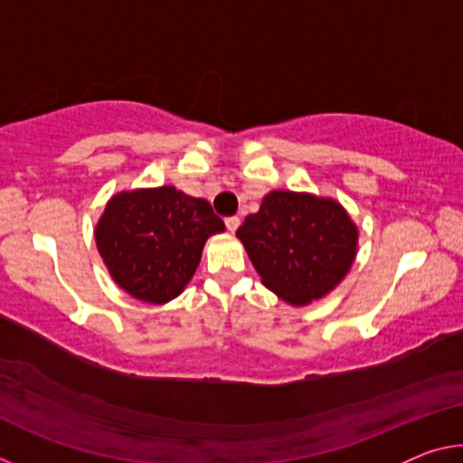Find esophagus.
<instances>
[{"label":"esophagus","instance_id":"1","mask_svg":"<svg viewBox=\"0 0 463 463\" xmlns=\"http://www.w3.org/2000/svg\"><path fill=\"white\" fill-rule=\"evenodd\" d=\"M224 224H226V229H229L231 232H234V231H237V229H239V224H241V221H239V218H237V216H231V218H226V221H224Z\"/></svg>","mask_w":463,"mask_h":463}]
</instances>
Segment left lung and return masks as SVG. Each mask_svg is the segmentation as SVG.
I'll use <instances>...</instances> for the list:
<instances>
[{"label": "left lung", "mask_w": 463, "mask_h": 463, "mask_svg": "<svg viewBox=\"0 0 463 463\" xmlns=\"http://www.w3.org/2000/svg\"><path fill=\"white\" fill-rule=\"evenodd\" d=\"M263 286L307 307L341 284L357 255L359 231L333 198L273 190L237 231Z\"/></svg>", "instance_id": "left-lung-1"}]
</instances>
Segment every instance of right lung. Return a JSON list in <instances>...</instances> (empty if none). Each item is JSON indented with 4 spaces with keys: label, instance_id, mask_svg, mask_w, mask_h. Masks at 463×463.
I'll use <instances>...</instances> for the list:
<instances>
[{
    "label": "right lung",
    "instance_id": "1",
    "mask_svg": "<svg viewBox=\"0 0 463 463\" xmlns=\"http://www.w3.org/2000/svg\"><path fill=\"white\" fill-rule=\"evenodd\" d=\"M218 232L224 222L213 206L174 185L112 195L93 229L109 276L148 304H167L184 292L208 237Z\"/></svg>",
    "mask_w": 463,
    "mask_h": 463
}]
</instances>
